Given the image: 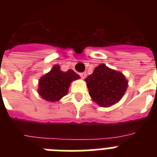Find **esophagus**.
Instances as JSON below:
<instances>
[{"label":"esophagus","instance_id":"esophagus-1","mask_svg":"<svg viewBox=\"0 0 157 157\" xmlns=\"http://www.w3.org/2000/svg\"><path fill=\"white\" fill-rule=\"evenodd\" d=\"M79 75L81 76L82 78H85L86 77V72H81V73H79Z\"/></svg>","mask_w":157,"mask_h":157}]
</instances>
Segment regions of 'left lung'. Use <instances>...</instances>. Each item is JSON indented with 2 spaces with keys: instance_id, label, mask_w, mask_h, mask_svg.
<instances>
[{
  "instance_id": "1",
  "label": "left lung",
  "mask_w": 157,
  "mask_h": 157,
  "mask_svg": "<svg viewBox=\"0 0 157 157\" xmlns=\"http://www.w3.org/2000/svg\"><path fill=\"white\" fill-rule=\"evenodd\" d=\"M89 94L101 107H109L120 101L127 88V80L121 72L100 64L86 78Z\"/></svg>"
}]
</instances>
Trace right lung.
Here are the masks:
<instances>
[{
	"instance_id": "right-lung-1",
	"label": "right lung",
	"mask_w": 157,
	"mask_h": 157,
	"mask_svg": "<svg viewBox=\"0 0 157 157\" xmlns=\"http://www.w3.org/2000/svg\"><path fill=\"white\" fill-rule=\"evenodd\" d=\"M79 78L74 71H62L59 65H55L40 79L38 93L46 101H57L67 95L71 82Z\"/></svg>"
}]
</instances>
